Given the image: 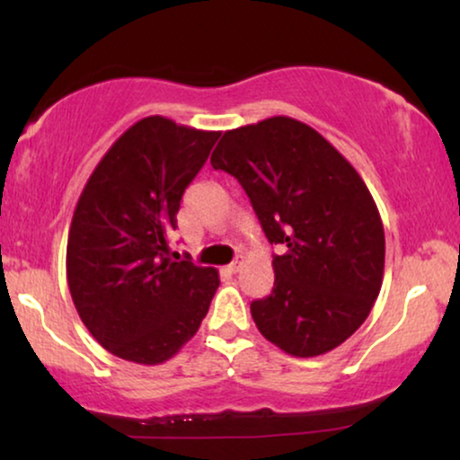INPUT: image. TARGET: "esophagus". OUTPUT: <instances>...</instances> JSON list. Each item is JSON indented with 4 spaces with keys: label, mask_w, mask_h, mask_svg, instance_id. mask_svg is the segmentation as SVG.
Here are the masks:
<instances>
[{
    "label": "esophagus",
    "mask_w": 460,
    "mask_h": 460,
    "mask_svg": "<svg viewBox=\"0 0 460 460\" xmlns=\"http://www.w3.org/2000/svg\"><path fill=\"white\" fill-rule=\"evenodd\" d=\"M241 268H243V261H232L228 266V272L236 274V272H241Z\"/></svg>",
    "instance_id": "1"
}]
</instances>
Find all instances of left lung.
<instances>
[{
	"mask_svg": "<svg viewBox=\"0 0 460 460\" xmlns=\"http://www.w3.org/2000/svg\"><path fill=\"white\" fill-rule=\"evenodd\" d=\"M234 175L274 255V288L251 304L257 329L295 358L335 349L379 297L385 232L351 163L310 125L270 117L230 129L211 155Z\"/></svg>",
	"mask_w": 460,
	"mask_h": 460,
	"instance_id": "1",
	"label": "left lung"
}]
</instances>
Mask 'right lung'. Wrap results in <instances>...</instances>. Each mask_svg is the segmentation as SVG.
I'll list each match as a JSON object with an SVG mask.
<instances>
[{"mask_svg":"<svg viewBox=\"0 0 460 460\" xmlns=\"http://www.w3.org/2000/svg\"><path fill=\"white\" fill-rule=\"evenodd\" d=\"M217 137L167 117L140 119L106 150L81 192L68 230V291L112 356L165 362L207 316L217 270L173 261L167 236Z\"/></svg>","mask_w":460,"mask_h":460,"instance_id":"right-lung-1","label":"right lung"}]
</instances>
